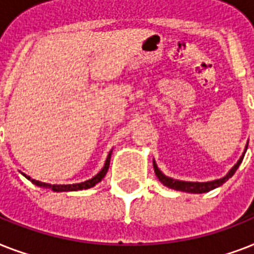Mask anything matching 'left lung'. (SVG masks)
Masks as SVG:
<instances>
[{
    "label": "left lung",
    "instance_id": "obj_1",
    "mask_svg": "<svg viewBox=\"0 0 254 254\" xmlns=\"http://www.w3.org/2000/svg\"><path fill=\"white\" fill-rule=\"evenodd\" d=\"M248 149V143H247V146H245V150L243 153L239 161L235 163V166L232 169L229 170L228 173L225 174L223 178H219V179H215V181H208V182H186V181H178V179H173V178L167 177L165 174L158 169L157 166V163L155 161H153V166H154V173L157 175V178L159 179V182L162 183L163 186H166L169 189L177 190V191H183V192H189V193H203V192H208L211 190L217 189V187H220L223 183L228 181L229 178L232 177L233 174L236 173V170L239 169L240 166V163L243 162V159H244L245 151Z\"/></svg>",
    "mask_w": 254,
    "mask_h": 254
}]
</instances>
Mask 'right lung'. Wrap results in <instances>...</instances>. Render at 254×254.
<instances>
[{
    "label": "right lung",
    "mask_w": 254,
    "mask_h": 254,
    "mask_svg": "<svg viewBox=\"0 0 254 254\" xmlns=\"http://www.w3.org/2000/svg\"><path fill=\"white\" fill-rule=\"evenodd\" d=\"M111 155H112V150L109 151V154L107 157V161L104 163V167L100 170L99 173L96 174L95 177L91 178V179H88L85 182H81V183H73V185H49V183H43V182L35 181V179H31L30 177H27L26 174H23V177L27 178L29 181H31L35 186L38 187H45V189H50L55 191V192H67V191H79V190H87L93 187L95 185H97L99 182L103 181V178L105 177V174L108 173V169H109V163H111Z\"/></svg>",
    "instance_id": "add662e5"
}]
</instances>
